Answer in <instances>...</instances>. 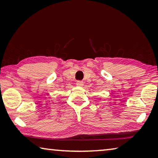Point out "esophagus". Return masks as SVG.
I'll use <instances>...</instances> for the list:
<instances>
[{"label":"esophagus","instance_id":"obj_1","mask_svg":"<svg viewBox=\"0 0 158 158\" xmlns=\"http://www.w3.org/2000/svg\"><path fill=\"white\" fill-rule=\"evenodd\" d=\"M76 84L77 85H79V86H83V85H84V82L82 81H77Z\"/></svg>","mask_w":158,"mask_h":158}]
</instances>
